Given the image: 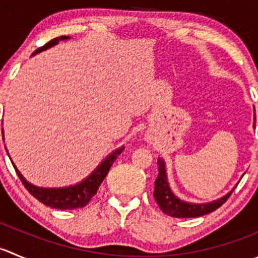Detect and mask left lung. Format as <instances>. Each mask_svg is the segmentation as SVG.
Returning <instances> with one entry per match:
<instances>
[{
    "mask_svg": "<svg viewBox=\"0 0 258 258\" xmlns=\"http://www.w3.org/2000/svg\"><path fill=\"white\" fill-rule=\"evenodd\" d=\"M256 119V117H254ZM158 165V176L155 181V191H153V197H155L156 202H157L158 207L162 210L163 213L172 217L177 218H192V217H200V216L207 215V213L213 212L217 210L218 207L222 206L228 197L231 196L232 191L228 192L221 199L215 200L212 202H207V204H189V202L182 201L177 196H175L172 191H171L170 186H168L167 175H166V166L165 161L162 158L157 160Z\"/></svg>",
    "mask_w": 258,
    "mask_h": 258,
    "instance_id": "1",
    "label": "left lung"
}]
</instances>
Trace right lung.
Masks as SVG:
<instances>
[{"label":"right lung","instance_id":"obj_1","mask_svg":"<svg viewBox=\"0 0 258 258\" xmlns=\"http://www.w3.org/2000/svg\"><path fill=\"white\" fill-rule=\"evenodd\" d=\"M69 36H61V37L53 38V40H51L49 42L46 43L45 46L36 49V51L33 52V54L40 53V52L57 45L59 41L69 40ZM123 148V146H121L119 148L114 150L112 153H110V155L100 163V166H98L87 178L81 181L80 183L69 187H61V188H43V187L35 186V184L26 181V178L23 177L20 173V171L17 170L15 163H12V165H14L17 176L20 177L23 186L26 187V189H27L35 199H37L41 204L57 210L82 209V207H85L86 205L91 201V199L97 194L98 187H100V184L102 183V181L105 179L106 176H107L111 166L113 165V162L116 161V158L118 157V155H121Z\"/></svg>","mask_w":258,"mask_h":258}]
</instances>
